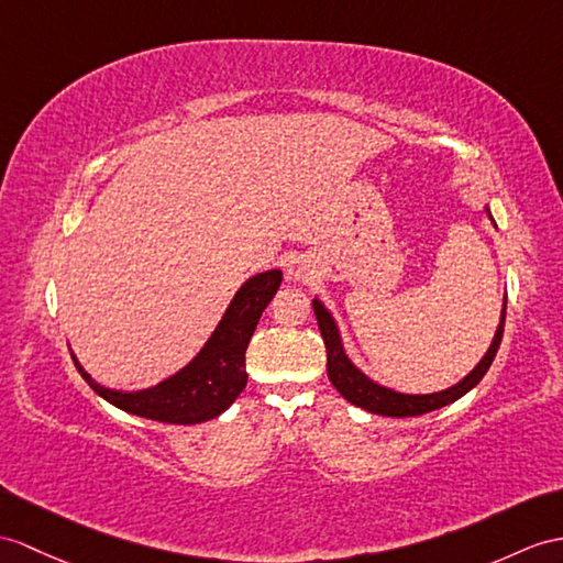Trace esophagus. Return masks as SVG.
<instances>
[{"mask_svg": "<svg viewBox=\"0 0 563 563\" xmlns=\"http://www.w3.org/2000/svg\"><path fill=\"white\" fill-rule=\"evenodd\" d=\"M286 274H289V279L300 282V279H306V267L300 265V263H291L289 269H286Z\"/></svg>", "mask_w": 563, "mask_h": 563, "instance_id": "1", "label": "esophagus"}]
</instances>
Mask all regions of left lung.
Instances as JSON below:
<instances>
[{"mask_svg": "<svg viewBox=\"0 0 563 563\" xmlns=\"http://www.w3.org/2000/svg\"><path fill=\"white\" fill-rule=\"evenodd\" d=\"M487 217L492 219L489 208H487ZM492 222H495V219H492ZM312 310H314V318H318L320 332L324 339L329 382H332L334 389L344 396L349 404L365 408V410H369V413L389 416V418H413V416L430 413V410L454 404L461 399L463 394H468L477 385V382L485 377L492 361H495V355L501 344V334H504V320H506V300H504L501 320H499L495 339H492V346L483 355V361H479L471 369V373L459 382V385L449 387L444 391H434V394H401V391H394V389L377 385V382L363 375L361 369L351 363V358L344 351V344H341V334H339V327H336L334 318L329 314V310L320 303L318 298L312 300Z\"/></svg>", "mask_w": 563, "mask_h": 563, "instance_id": "1", "label": "left lung"}]
</instances>
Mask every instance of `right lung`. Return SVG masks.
<instances>
[{
  "instance_id": "add662e5",
  "label": "right lung",
  "mask_w": 563,
  "mask_h": 563,
  "mask_svg": "<svg viewBox=\"0 0 563 563\" xmlns=\"http://www.w3.org/2000/svg\"><path fill=\"white\" fill-rule=\"evenodd\" d=\"M282 284L279 269L260 272L245 282L219 320L208 344L186 367L159 385L141 391H117L98 385L71 353L78 373L104 401L147 420L169 424H196L212 420L236 401L245 389V349L257 327L260 314Z\"/></svg>"
}]
</instances>
